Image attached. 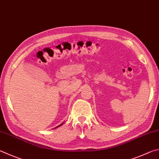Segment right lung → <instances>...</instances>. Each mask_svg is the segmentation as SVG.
Segmentation results:
<instances>
[{
	"label": "right lung",
	"instance_id": "right-lung-1",
	"mask_svg": "<svg viewBox=\"0 0 159 159\" xmlns=\"http://www.w3.org/2000/svg\"><path fill=\"white\" fill-rule=\"evenodd\" d=\"M63 125V123H62V124H61V125H60L59 126H56V128H57V127H59V126H61V125Z\"/></svg>",
	"mask_w": 159,
	"mask_h": 159
}]
</instances>
